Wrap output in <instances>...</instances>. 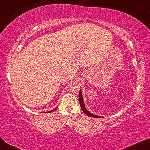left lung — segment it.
I'll return each mask as SVG.
<instances>
[{"label":"left lung","instance_id":"obj_1","mask_svg":"<svg viewBox=\"0 0 150 150\" xmlns=\"http://www.w3.org/2000/svg\"><path fill=\"white\" fill-rule=\"evenodd\" d=\"M79 101H80V107H81V109L82 110V111L87 115V116H89V117H94V118H103V117L98 116V115H94L93 113H91V112H90L88 110L86 109V107H85L84 103V100H83V96H82V93L81 89H80V92H79Z\"/></svg>","mask_w":150,"mask_h":150}]
</instances>
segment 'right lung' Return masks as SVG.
Instances as JSON below:
<instances>
[{"instance_id": "obj_1", "label": "right lung", "mask_w": 150, "mask_h": 150, "mask_svg": "<svg viewBox=\"0 0 150 150\" xmlns=\"http://www.w3.org/2000/svg\"><path fill=\"white\" fill-rule=\"evenodd\" d=\"M57 109V107L56 108H55L54 109H53V110H50V111H46V112H52V111H54V110H56Z\"/></svg>"}]
</instances>
